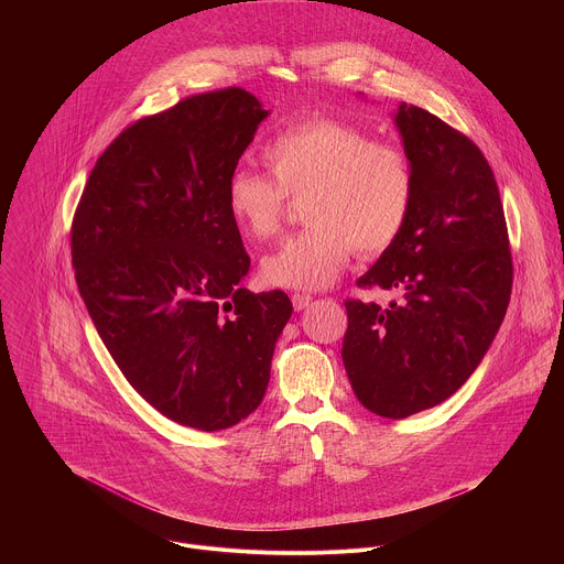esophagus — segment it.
<instances>
[{"mask_svg": "<svg viewBox=\"0 0 564 564\" xmlns=\"http://www.w3.org/2000/svg\"><path fill=\"white\" fill-rule=\"evenodd\" d=\"M312 303V296L310 294H292V305L294 310H303Z\"/></svg>", "mask_w": 564, "mask_h": 564, "instance_id": "1", "label": "esophagus"}]
</instances>
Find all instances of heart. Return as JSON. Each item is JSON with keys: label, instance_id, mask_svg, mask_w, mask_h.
<instances>
[{"label": "heart", "instance_id": "obj_1", "mask_svg": "<svg viewBox=\"0 0 564 564\" xmlns=\"http://www.w3.org/2000/svg\"><path fill=\"white\" fill-rule=\"evenodd\" d=\"M263 160L272 178L250 170L227 178L225 203L240 234L252 240L276 236L288 198L306 196L301 218L307 227L261 263L270 285L326 288L339 279L355 248L381 254L409 223L415 196L409 155L350 122H296L268 140Z\"/></svg>", "mask_w": 564, "mask_h": 564}]
</instances>
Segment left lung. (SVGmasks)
<instances>
[{"instance_id":"obj_1","label":"left lung","mask_w":564,"mask_h":564,"mask_svg":"<svg viewBox=\"0 0 564 564\" xmlns=\"http://www.w3.org/2000/svg\"><path fill=\"white\" fill-rule=\"evenodd\" d=\"M415 176L404 231L357 281L397 290L346 299L344 366L361 404L404 420L448 399L479 366L509 307L513 261L496 176L462 131L415 105L394 116Z\"/></svg>"}]
</instances>
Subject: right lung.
Masks as SVG:
<instances>
[{
  "label": "right lung",
  "mask_w": 564,
  "mask_h": 564,
  "mask_svg": "<svg viewBox=\"0 0 564 564\" xmlns=\"http://www.w3.org/2000/svg\"><path fill=\"white\" fill-rule=\"evenodd\" d=\"M268 116L240 87L129 124L70 223L75 283L109 355L167 420L223 431L259 409L285 292L238 288L250 257L225 189Z\"/></svg>",
  "instance_id": "obj_1"
}]
</instances>
